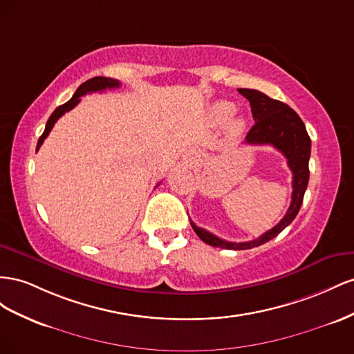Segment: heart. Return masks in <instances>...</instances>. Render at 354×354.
Here are the masks:
<instances>
[{"label": "heart", "mask_w": 354, "mask_h": 354, "mask_svg": "<svg viewBox=\"0 0 354 354\" xmlns=\"http://www.w3.org/2000/svg\"><path fill=\"white\" fill-rule=\"evenodd\" d=\"M236 113V105L233 102H228V100H219V102H215L210 108V118L215 124L222 126L230 121V118L234 115ZM245 129V120L241 117H236L230 121L228 130L230 133L239 135L241 130Z\"/></svg>", "instance_id": "1"}]
</instances>
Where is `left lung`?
I'll use <instances>...</instances> for the list:
<instances>
[{
  "label": "left lung",
  "mask_w": 354,
  "mask_h": 354,
  "mask_svg": "<svg viewBox=\"0 0 354 354\" xmlns=\"http://www.w3.org/2000/svg\"><path fill=\"white\" fill-rule=\"evenodd\" d=\"M239 93L249 100L252 115H254L255 120V124L252 126L249 133L246 135V144L272 145L288 160V166L292 170L290 206L286 215L281 218L276 227H272L267 233L255 240L241 241V243L222 240L215 234L209 233V231L197 227L191 219L189 222L196 234L205 243L221 249L245 250L261 246L271 239H274L298 215L310 178L308 160L311 153V140L299 115L286 104L271 99L266 93L254 88H239Z\"/></svg>",
  "instance_id": "1"
}]
</instances>
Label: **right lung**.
I'll use <instances>...</instances> for the list:
<instances>
[{"mask_svg": "<svg viewBox=\"0 0 354 354\" xmlns=\"http://www.w3.org/2000/svg\"><path fill=\"white\" fill-rule=\"evenodd\" d=\"M115 87H120V82H117V80H114V78L95 77V78H90V80H87L86 83H83L82 86H80V87L77 88V92L74 93V96L71 97L66 104L57 106V108L53 111V114L50 115V118L47 120V124H46L44 132H43V135L39 136V139H38L37 151L39 149V147L43 145L44 139L48 136L50 130L53 129V126H55L56 121H57L60 117H62L65 113H68V111H71V109H73L74 106H77V104L80 102V97L84 96V95H87V93L104 92V90H106V88H115Z\"/></svg>", "mask_w": 354, "mask_h": 354, "instance_id": "1", "label": "right lung"}]
</instances>
